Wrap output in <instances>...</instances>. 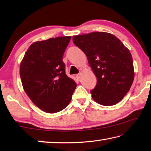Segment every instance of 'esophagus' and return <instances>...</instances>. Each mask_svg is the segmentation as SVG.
<instances>
[{
    "label": "esophagus",
    "mask_w": 151,
    "mask_h": 151,
    "mask_svg": "<svg viewBox=\"0 0 151 151\" xmlns=\"http://www.w3.org/2000/svg\"><path fill=\"white\" fill-rule=\"evenodd\" d=\"M81 77V73H78L77 75H76V78H77L78 79V80H80Z\"/></svg>",
    "instance_id": "obj_1"
}]
</instances>
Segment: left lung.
<instances>
[{
    "instance_id": "1",
    "label": "left lung",
    "mask_w": 151,
    "mask_h": 151,
    "mask_svg": "<svg viewBox=\"0 0 151 151\" xmlns=\"http://www.w3.org/2000/svg\"><path fill=\"white\" fill-rule=\"evenodd\" d=\"M85 53L97 78L91 91L95 101L105 106L117 104L129 91L134 80L133 58L129 49L113 34L104 32L73 36Z\"/></svg>"
}]
</instances>
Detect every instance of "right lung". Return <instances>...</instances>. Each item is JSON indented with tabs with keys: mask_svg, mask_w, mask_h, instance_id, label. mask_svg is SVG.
Wrapping results in <instances>:
<instances>
[{
	"mask_svg": "<svg viewBox=\"0 0 151 151\" xmlns=\"http://www.w3.org/2000/svg\"><path fill=\"white\" fill-rule=\"evenodd\" d=\"M71 36H59L32 44L20 65L24 90L44 112L54 113L68 106L76 83L65 72L63 55Z\"/></svg>",
	"mask_w": 151,
	"mask_h": 151,
	"instance_id": "add662e5",
	"label": "right lung"
}]
</instances>
